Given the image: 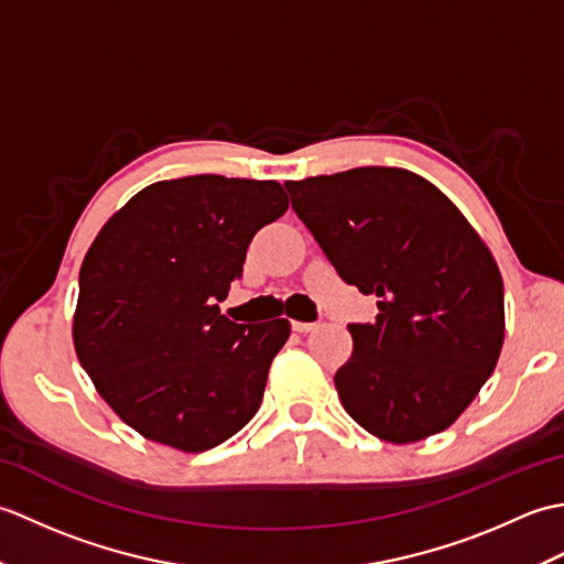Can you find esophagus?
I'll return each instance as SVG.
<instances>
[{
	"label": "esophagus",
	"instance_id": "34e87169",
	"mask_svg": "<svg viewBox=\"0 0 564 564\" xmlns=\"http://www.w3.org/2000/svg\"><path fill=\"white\" fill-rule=\"evenodd\" d=\"M313 329H317V322H301V319H293V332H301V334H305V332H313Z\"/></svg>",
	"mask_w": 564,
	"mask_h": 564
}]
</instances>
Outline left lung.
Masks as SVG:
<instances>
[{"label":"left lung","mask_w":564,"mask_h":564,"mask_svg":"<svg viewBox=\"0 0 564 564\" xmlns=\"http://www.w3.org/2000/svg\"><path fill=\"white\" fill-rule=\"evenodd\" d=\"M285 188L341 279L378 297L373 325H349L354 351L334 376L344 410L398 446L448 429L505 344V283L485 239L446 194L398 166Z\"/></svg>","instance_id":"left-lung-1"}]
</instances>
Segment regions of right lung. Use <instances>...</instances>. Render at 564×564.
<instances>
[{
  "instance_id": "add662e5",
  "label": "right lung",
  "mask_w": 564,
  "mask_h": 564,
  "mask_svg": "<svg viewBox=\"0 0 564 564\" xmlns=\"http://www.w3.org/2000/svg\"><path fill=\"white\" fill-rule=\"evenodd\" d=\"M289 210L279 182L198 174L116 210L79 269L72 339L94 388L150 441L203 453L257 414L289 319L220 315L247 247Z\"/></svg>"
}]
</instances>
